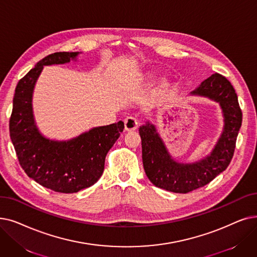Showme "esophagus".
I'll return each mask as SVG.
<instances>
[{
    "mask_svg": "<svg viewBox=\"0 0 257 257\" xmlns=\"http://www.w3.org/2000/svg\"><path fill=\"white\" fill-rule=\"evenodd\" d=\"M124 124H125V129L127 131H135V130H137V128L139 126V121L136 117L128 116L125 118Z\"/></svg>",
    "mask_w": 257,
    "mask_h": 257,
    "instance_id": "34e87169",
    "label": "esophagus"
}]
</instances>
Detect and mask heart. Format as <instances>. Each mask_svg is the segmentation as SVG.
Returning <instances> with one entry per match:
<instances>
[{"instance_id":"obj_1","label":"heart","mask_w":257,"mask_h":257,"mask_svg":"<svg viewBox=\"0 0 257 257\" xmlns=\"http://www.w3.org/2000/svg\"><path fill=\"white\" fill-rule=\"evenodd\" d=\"M153 76H154V73L152 71H144V72L138 73L137 75L131 77L130 80L122 82V88L127 89V88H131V87L147 84L148 82H150L153 79ZM170 87H171L170 80L164 77V79L159 81L154 86L153 90H152V97H154V98L162 97L167 91L169 90Z\"/></svg>"}]
</instances>
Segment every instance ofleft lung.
<instances>
[{"instance_id": "obj_1", "label": "left lung", "mask_w": 257, "mask_h": 257, "mask_svg": "<svg viewBox=\"0 0 257 257\" xmlns=\"http://www.w3.org/2000/svg\"><path fill=\"white\" fill-rule=\"evenodd\" d=\"M192 95L217 102L224 116V129L213 150L195 163H178L172 159L154 125L147 121L140 127L142 158L145 172L156 187L174 193H188L209 184L227 169L232 158L242 113L231 83L219 73L212 74Z\"/></svg>"}]
</instances>
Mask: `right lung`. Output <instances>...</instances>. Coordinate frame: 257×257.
<instances>
[{
  "label": "right lung",
  "mask_w": 257,
  "mask_h": 257,
  "mask_svg": "<svg viewBox=\"0 0 257 257\" xmlns=\"http://www.w3.org/2000/svg\"><path fill=\"white\" fill-rule=\"evenodd\" d=\"M79 52H55L37 63L17 85L10 139L20 165L41 186L60 193H75L102 176L108 151L124 130V121L92 128L69 141H53L39 131L32 111V93L44 66L76 61Z\"/></svg>",
  "instance_id": "1"
}]
</instances>
